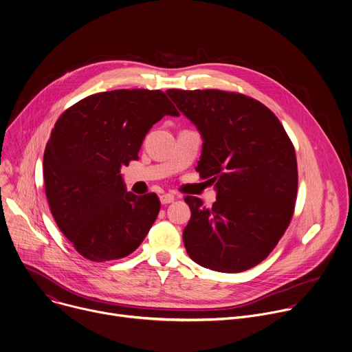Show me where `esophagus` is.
<instances>
[{
    "label": "esophagus",
    "mask_w": 352,
    "mask_h": 352,
    "mask_svg": "<svg viewBox=\"0 0 352 352\" xmlns=\"http://www.w3.org/2000/svg\"><path fill=\"white\" fill-rule=\"evenodd\" d=\"M174 201V195L171 193H164L160 196V203L162 204H168V203H173Z\"/></svg>",
    "instance_id": "obj_1"
}]
</instances>
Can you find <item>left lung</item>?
Instances as JSON below:
<instances>
[{"label":"left lung","instance_id":"1","mask_svg":"<svg viewBox=\"0 0 352 352\" xmlns=\"http://www.w3.org/2000/svg\"><path fill=\"white\" fill-rule=\"evenodd\" d=\"M203 140L196 170L217 192L211 208L186 196L182 239L189 257L218 272L260 264L287 229L297 196V160L278 117L261 102L219 89H168Z\"/></svg>","mask_w":352,"mask_h":352}]
</instances>
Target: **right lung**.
I'll return each instance as SVG.
<instances>
[{
    "mask_svg": "<svg viewBox=\"0 0 352 352\" xmlns=\"http://www.w3.org/2000/svg\"><path fill=\"white\" fill-rule=\"evenodd\" d=\"M164 116H179L159 89L89 95L55 123L43 170L51 212L85 258L103 263L131 254L153 225L155 193L127 192L120 170L138 159L145 135Z\"/></svg>",
    "mask_w": 352,
    "mask_h": 352,
    "instance_id": "1",
    "label": "right lung"
}]
</instances>
